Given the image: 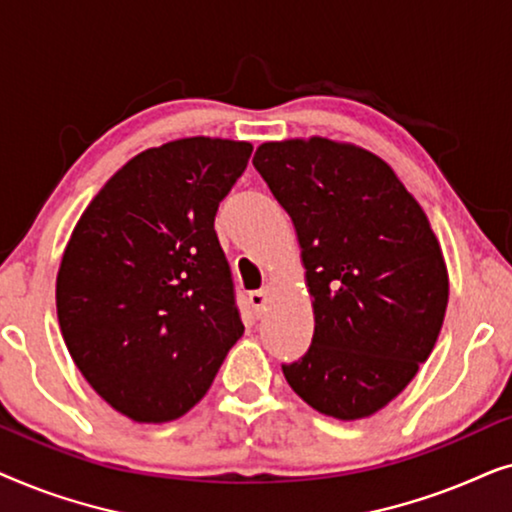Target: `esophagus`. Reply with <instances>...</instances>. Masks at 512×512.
Returning <instances> with one entry per match:
<instances>
[{
    "label": "esophagus",
    "instance_id": "1",
    "mask_svg": "<svg viewBox=\"0 0 512 512\" xmlns=\"http://www.w3.org/2000/svg\"><path fill=\"white\" fill-rule=\"evenodd\" d=\"M268 286H265V289H258V291H251L249 293V305H251V310L256 312V317H261L263 314V310H265V303H268Z\"/></svg>",
    "mask_w": 512,
    "mask_h": 512
}]
</instances>
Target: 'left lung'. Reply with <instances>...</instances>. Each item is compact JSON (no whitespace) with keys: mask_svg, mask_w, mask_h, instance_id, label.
Wrapping results in <instances>:
<instances>
[{"mask_svg":"<svg viewBox=\"0 0 512 512\" xmlns=\"http://www.w3.org/2000/svg\"><path fill=\"white\" fill-rule=\"evenodd\" d=\"M254 167L296 226L314 307L312 345L284 363L286 382L321 415H375L429 359L445 319L450 282L429 219L354 144L265 142Z\"/></svg>","mask_w":512,"mask_h":512,"instance_id":"obj_1","label":"left lung"}]
</instances>
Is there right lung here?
<instances>
[{
    "mask_svg": "<svg viewBox=\"0 0 512 512\" xmlns=\"http://www.w3.org/2000/svg\"><path fill=\"white\" fill-rule=\"evenodd\" d=\"M251 149L212 137L146 149L69 237L55 282L62 338L90 387L135 422L186 415L242 338L214 216Z\"/></svg>",
    "mask_w": 512,
    "mask_h": 512,
    "instance_id": "obj_1",
    "label": "right lung"
}]
</instances>
